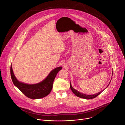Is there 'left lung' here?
Returning a JSON list of instances; mask_svg holds the SVG:
<instances>
[{"label": "left lung", "instance_id": "left-lung-1", "mask_svg": "<svg viewBox=\"0 0 125 125\" xmlns=\"http://www.w3.org/2000/svg\"><path fill=\"white\" fill-rule=\"evenodd\" d=\"M112 75H113V73H112ZM111 81V80H110ZM110 81L109 82V83H110ZM109 85V84L108 85V86ZM70 88L71 89V90L72 91V92L76 96H77L78 97H79V98H83V99H93V98H96V97H97L99 94H100L104 90L101 91L100 92H99L97 94H94V95H86V94H84L83 93H82L78 91H77L76 90L74 89L71 85V82H70Z\"/></svg>", "mask_w": 125, "mask_h": 125}]
</instances>
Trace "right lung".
Instances as JSON below:
<instances>
[{
    "label": "right lung",
    "mask_w": 125,
    "mask_h": 125,
    "mask_svg": "<svg viewBox=\"0 0 125 125\" xmlns=\"http://www.w3.org/2000/svg\"><path fill=\"white\" fill-rule=\"evenodd\" d=\"M62 68L59 67L51 71L48 76L42 81L34 84H28L20 82L15 77L11 65L10 72L14 84L27 97L32 99H38L48 95L51 92L53 83L57 73Z\"/></svg>",
    "instance_id": "1"
}]
</instances>
